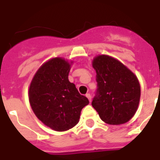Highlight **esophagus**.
I'll use <instances>...</instances> for the list:
<instances>
[{"instance_id":"34e87169","label":"esophagus","mask_w":160,"mask_h":160,"mask_svg":"<svg viewBox=\"0 0 160 160\" xmlns=\"http://www.w3.org/2000/svg\"><path fill=\"white\" fill-rule=\"evenodd\" d=\"M86 96H87V98L89 99V101L91 102V95H90V94H86Z\"/></svg>"}]
</instances>
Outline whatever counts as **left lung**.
<instances>
[{"mask_svg":"<svg viewBox=\"0 0 160 160\" xmlns=\"http://www.w3.org/2000/svg\"><path fill=\"white\" fill-rule=\"evenodd\" d=\"M97 90L91 105L103 122L119 125L135 114L140 99L136 76L116 59L100 55L93 61Z\"/></svg>","mask_w":160,"mask_h":160,"instance_id":"obj_1","label":"left lung"}]
</instances>
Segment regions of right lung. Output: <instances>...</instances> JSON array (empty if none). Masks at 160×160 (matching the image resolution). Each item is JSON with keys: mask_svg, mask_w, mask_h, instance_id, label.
Segmentation results:
<instances>
[{"mask_svg": "<svg viewBox=\"0 0 160 160\" xmlns=\"http://www.w3.org/2000/svg\"><path fill=\"white\" fill-rule=\"evenodd\" d=\"M70 65L61 58L42 65L32 80L29 99L32 111L45 125L57 131L70 129L78 122L82 109L89 104L68 75Z\"/></svg>", "mask_w": 160, "mask_h": 160, "instance_id": "add662e5", "label": "right lung"}]
</instances>
